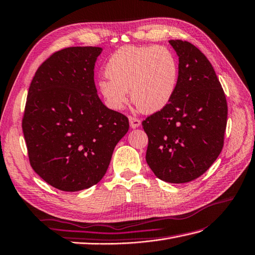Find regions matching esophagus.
Listing matches in <instances>:
<instances>
[{"mask_svg":"<svg viewBox=\"0 0 255 255\" xmlns=\"http://www.w3.org/2000/svg\"><path fill=\"white\" fill-rule=\"evenodd\" d=\"M129 124H130V127H131V128H137L141 125V121L137 117L129 116Z\"/></svg>","mask_w":255,"mask_h":255,"instance_id":"esophagus-1","label":"esophagus"}]
</instances>
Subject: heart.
Masks as SVG:
<instances>
[{"label":"heart","mask_w":255,"mask_h":255,"mask_svg":"<svg viewBox=\"0 0 255 255\" xmlns=\"http://www.w3.org/2000/svg\"><path fill=\"white\" fill-rule=\"evenodd\" d=\"M109 78L99 81L102 96L113 109H122L130 90L132 103L144 113L168 104L178 81V62L165 46L126 45L116 50L105 66Z\"/></svg>","instance_id":"obj_1"}]
</instances>
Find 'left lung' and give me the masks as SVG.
<instances>
[{
    "label": "left lung",
    "instance_id": "obj_1",
    "mask_svg": "<svg viewBox=\"0 0 255 255\" xmlns=\"http://www.w3.org/2000/svg\"><path fill=\"white\" fill-rule=\"evenodd\" d=\"M179 57L176 91L166 106L142 122L149 138L145 159L157 178L197 179L224 145L227 101L212 64L188 41L169 40Z\"/></svg>",
    "mask_w": 255,
    "mask_h": 255
}]
</instances>
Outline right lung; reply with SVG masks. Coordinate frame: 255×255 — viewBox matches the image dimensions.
<instances>
[{"instance_id":"1","label":"right lung","mask_w":255,"mask_h":255,"mask_svg":"<svg viewBox=\"0 0 255 255\" xmlns=\"http://www.w3.org/2000/svg\"><path fill=\"white\" fill-rule=\"evenodd\" d=\"M101 52L70 46L53 53L28 90L21 127L29 162L62 191L97 185L129 129L127 116L106 108L97 94L94 65Z\"/></svg>"}]
</instances>
